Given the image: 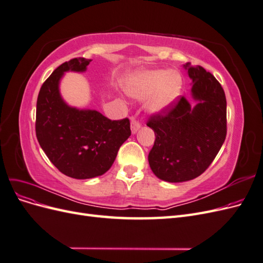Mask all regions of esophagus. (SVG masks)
Here are the masks:
<instances>
[{
  "label": "esophagus",
  "instance_id": "1",
  "mask_svg": "<svg viewBox=\"0 0 263 263\" xmlns=\"http://www.w3.org/2000/svg\"><path fill=\"white\" fill-rule=\"evenodd\" d=\"M140 123L137 121V119H135L134 117L130 119V128H132V133L135 134L137 133V130L140 128Z\"/></svg>",
  "mask_w": 263,
  "mask_h": 263
}]
</instances>
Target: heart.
<instances>
[{
    "label": "heart",
    "mask_w": 263,
    "mask_h": 263,
    "mask_svg": "<svg viewBox=\"0 0 263 263\" xmlns=\"http://www.w3.org/2000/svg\"><path fill=\"white\" fill-rule=\"evenodd\" d=\"M181 78L170 70H144L127 82L126 92L135 99H150L148 107L153 113H161L176 100L181 89Z\"/></svg>",
    "instance_id": "obj_1"
}]
</instances>
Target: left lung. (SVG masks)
<instances>
[{
    "mask_svg": "<svg viewBox=\"0 0 263 263\" xmlns=\"http://www.w3.org/2000/svg\"><path fill=\"white\" fill-rule=\"evenodd\" d=\"M193 80L191 108L178 97L161 113L150 115L147 126L155 132L148 161L156 176L166 182L197 178L217 156L227 134V103L224 89L203 67L184 66Z\"/></svg>",
    "mask_w": 263,
    "mask_h": 263,
    "instance_id": "1",
    "label": "left lung"
}]
</instances>
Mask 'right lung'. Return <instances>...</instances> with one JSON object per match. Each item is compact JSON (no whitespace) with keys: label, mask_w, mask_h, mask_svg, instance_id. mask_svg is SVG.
I'll use <instances>...</instances> for the list:
<instances>
[{"label":"right lung","mask_w":263,"mask_h":263,"mask_svg":"<svg viewBox=\"0 0 263 263\" xmlns=\"http://www.w3.org/2000/svg\"><path fill=\"white\" fill-rule=\"evenodd\" d=\"M91 59L62 63L43 83L36 106V136L51 163L73 179L104 174L121 146L130 136L128 118L112 121L98 110L68 106L60 97L59 81L66 71H85Z\"/></svg>","instance_id":"add662e5"}]
</instances>
